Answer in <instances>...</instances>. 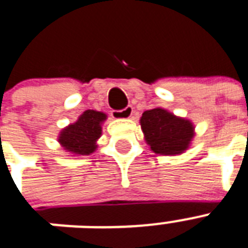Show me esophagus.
<instances>
[{
	"label": "esophagus",
	"instance_id": "34e87169",
	"mask_svg": "<svg viewBox=\"0 0 248 248\" xmlns=\"http://www.w3.org/2000/svg\"><path fill=\"white\" fill-rule=\"evenodd\" d=\"M133 112H134L133 107L126 106L125 108H123V110L112 111V112H111V115H112L115 119H129V118H132Z\"/></svg>",
	"mask_w": 248,
	"mask_h": 248
}]
</instances>
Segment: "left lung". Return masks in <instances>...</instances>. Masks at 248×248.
Returning a JSON list of instances; mask_svg holds the SVG:
<instances>
[{
    "label": "left lung",
    "instance_id": "obj_1",
    "mask_svg": "<svg viewBox=\"0 0 248 248\" xmlns=\"http://www.w3.org/2000/svg\"><path fill=\"white\" fill-rule=\"evenodd\" d=\"M140 123L146 142L155 154H182L194 137L193 123L160 107L145 111Z\"/></svg>",
    "mask_w": 248,
    "mask_h": 248
}]
</instances>
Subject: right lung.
<instances>
[{"label":"right lung","mask_w":248,"mask_h":248,"mask_svg":"<svg viewBox=\"0 0 248 248\" xmlns=\"http://www.w3.org/2000/svg\"><path fill=\"white\" fill-rule=\"evenodd\" d=\"M106 119L107 115L99 111H84L78 122L62 129L58 142L71 154L90 155L97 149V140L102 134V123Z\"/></svg>","instance_id":"1"}]
</instances>
